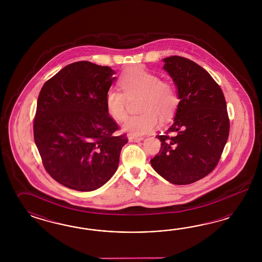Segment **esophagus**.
I'll return each instance as SVG.
<instances>
[{"mask_svg":"<svg viewBox=\"0 0 262 262\" xmlns=\"http://www.w3.org/2000/svg\"><path fill=\"white\" fill-rule=\"evenodd\" d=\"M142 140L143 137H137V136H134V135H129L128 136V141L129 142H140Z\"/></svg>","mask_w":262,"mask_h":262,"instance_id":"obj_1","label":"esophagus"}]
</instances>
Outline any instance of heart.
Masks as SVG:
<instances>
[{
  "label": "heart",
  "mask_w": 262,
  "mask_h": 262,
  "mask_svg": "<svg viewBox=\"0 0 262 262\" xmlns=\"http://www.w3.org/2000/svg\"><path fill=\"white\" fill-rule=\"evenodd\" d=\"M122 93L111 88L105 94V107L111 117L117 121L127 115V98L141 95L139 102L140 114L127 117L122 125L123 130L135 136L147 135L159 125V118L169 120L179 104V97L173 85L162 81L158 75L142 68L126 72L120 79Z\"/></svg>",
  "instance_id": "heart-1"
}]
</instances>
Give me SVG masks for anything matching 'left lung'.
<instances>
[{"label": "left lung", "instance_id": "8db88e82", "mask_svg": "<svg viewBox=\"0 0 262 262\" xmlns=\"http://www.w3.org/2000/svg\"><path fill=\"white\" fill-rule=\"evenodd\" d=\"M162 61L180 102L166 135L157 136L161 149L151 165L169 183L190 184L209 174L221 158L230 133L227 103L220 86L198 64L178 56Z\"/></svg>", "mask_w": 262, "mask_h": 262}]
</instances>
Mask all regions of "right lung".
Returning a JSON list of instances; mask_svg holds the SVG:
<instances>
[{"label":"right lung","mask_w":262,"mask_h":262,"mask_svg":"<svg viewBox=\"0 0 262 262\" xmlns=\"http://www.w3.org/2000/svg\"><path fill=\"white\" fill-rule=\"evenodd\" d=\"M108 66L78 61L65 66L41 88L33 124L43 165L57 183L77 191L102 187L115 174L125 135L105 107L116 80Z\"/></svg>","instance_id":"add662e5"}]
</instances>
